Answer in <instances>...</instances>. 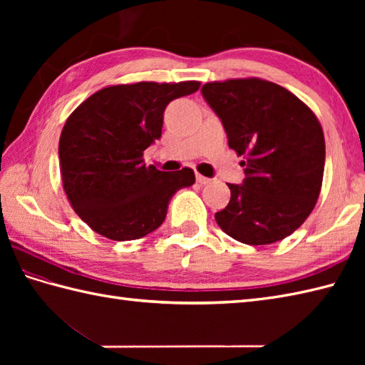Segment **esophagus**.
Here are the masks:
<instances>
[{
  "mask_svg": "<svg viewBox=\"0 0 365 365\" xmlns=\"http://www.w3.org/2000/svg\"><path fill=\"white\" fill-rule=\"evenodd\" d=\"M196 180H197L200 185H207V183H210V178H208V177H204V175H200V174H197V175H196Z\"/></svg>",
  "mask_w": 365,
  "mask_h": 365,
  "instance_id": "1",
  "label": "esophagus"
}]
</instances>
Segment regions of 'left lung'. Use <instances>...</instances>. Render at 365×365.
Listing matches in <instances>:
<instances>
[{
    "mask_svg": "<svg viewBox=\"0 0 365 365\" xmlns=\"http://www.w3.org/2000/svg\"><path fill=\"white\" fill-rule=\"evenodd\" d=\"M202 96L218 114L229 147L245 168L243 185L227 183L230 200L218 226L245 245H271L312 213L324 170L319 119L290 91L260 78L212 81Z\"/></svg>",
    "mask_w": 365,
    "mask_h": 365,
    "instance_id": "left-lung-1",
    "label": "left lung"
}]
</instances>
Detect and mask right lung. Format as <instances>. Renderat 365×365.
Segmentation results:
<instances>
[{
    "label": "right lung",
    "mask_w": 365,
    "mask_h": 365,
    "mask_svg": "<svg viewBox=\"0 0 365 365\" xmlns=\"http://www.w3.org/2000/svg\"><path fill=\"white\" fill-rule=\"evenodd\" d=\"M199 81L114 84L68 115L59 138L63 187L75 213L114 242L150 234L166 218L174 192L195 183V170L145 166L144 150L161 138L163 113Z\"/></svg>",
    "instance_id": "right-lung-1"
}]
</instances>
